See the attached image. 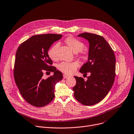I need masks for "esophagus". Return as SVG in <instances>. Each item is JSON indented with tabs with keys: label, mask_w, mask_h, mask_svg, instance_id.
I'll use <instances>...</instances> for the list:
<instances>
[{
	"label": "esophagus",
	"mask_w": 134,
	"mask_h": 134,
	"mask_svg": "<svg viewBox=\"0 0 134 134\" xmlns=\"http://www.w3.org/2000/svg\"><path fill=\"white\" fill-rule=\"evenodd\" d=\"M70 76H69L68 75H63V78L64 79H66V78H68Z\"/></svg>",
	"instance_id": "34e87169"
}]
</instances>
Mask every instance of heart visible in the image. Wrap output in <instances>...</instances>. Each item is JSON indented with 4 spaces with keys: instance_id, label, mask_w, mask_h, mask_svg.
Instances as JSON below:
<instances>
[{
    "instance_id": "heart-1",
    "label": "heart",
    "mask_w": 134,
    "mask_h": 134,
    "mask_svg": "<svg viewBox=\"0 0 134 134\" xmlns=\"http://www.w3.org/2000/svg\"><path fill=\"white\" fill-rule=\"evenodd\" d=\"M64 43L71 49V50L75 53H80V57L83 59H86L87 58V53L82 49L84 47V44L78 39L72 37H68L64 40ZM59 46L58 43H55L49 48L48 52L49 57L53 61L57 60V48ZM79 64L76 62H62L58 65V69L61 72L70 75L73 73L78 68Z\"/></svg>"
}]
</instances>
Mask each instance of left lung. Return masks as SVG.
Here are the masks:
<instances>
[{"instance_id": "left-lung-1", "label": "left lung", "mask_w": 134, "mask_h": 134, "mask_svg": "<svg viewBox=\"0 0 134 134\" xmlns=\"http://www.w3.org/2000/svg\"><path fill=\"white\" fill-rule=\"evenodd\" d=\"M89 42L88 61L79 70L91 73L87 81L75 76L73 88L75 98L85 105H93L101 101L112 88L115 76V57L109 44L103 37L91 33L78 35Z\"/></svg>"}]
</instances>
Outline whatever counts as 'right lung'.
I'll return each mask as SVG.
<instances>
[{"mask_svg": "<svg viewBox=\"0 0 134 134\" xmlns=\"http://www.w3.org/2000/svg\"><path fill=\"white\" fill-rule=\"evenodd\" d=\"M62 37L57 34L33 36L17 50L15 81L22 96L33 106L42 107L49 103L55 97V85L63 79L62 72L49 65L52 61L48 54L52 44ZM43 71H52L53 75L44 79Z\"/></svg>", "mask_w": 134, "mask_h": 134, "instance_id": "obj_1", "label": "right lung"}]
</instances>
